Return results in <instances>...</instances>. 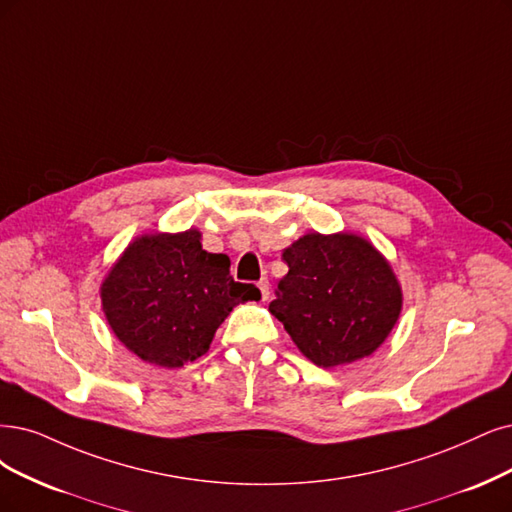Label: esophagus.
I'll list each match as a JSON object with an SVG mask.
<instances>
[{
	"label": "esophagus",
	"mask_w": 512,
	"mask_h": 512,
	"mask_svg": "<svg viewBox=\"0 0 512 512\" xmlns=\"http://www.w3.org/2000/svg\"><path fill=\"white\" fill-rule=\"evenodd\" d=\"M257 287H259V291H261V299L266 301V299L270 297V282H268V278H261V280L257 282Z\"/></svg>",
	"instance_id": "1"
}]
</instances>
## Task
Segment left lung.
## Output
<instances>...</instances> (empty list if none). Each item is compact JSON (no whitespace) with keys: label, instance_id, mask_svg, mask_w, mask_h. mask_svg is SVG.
Returning <instances> with one entry per match:
<instances>
[{"label":"left lung","instance_id":"obj_1","mask_svg":"<svg viewBox=\"0 0 512 512\" xmlns=\"http://www.w3.org/2000/svg\"><path fill=\"white\" fill-rule=\"evenodd\" d=\"M289 274L270 312L318 367L382 346L401 314V287L386 259L354 234H308L282 251Z\"/></svg>","mask_w":512,"mask_h":512}]
</instances>
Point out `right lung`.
I'll return each mask as SVG.
<instances>
[{
	"label": "right lung",
	"mask_w": 512,
	"mask_h": 512,
	"mask_svg": "<svg viewBox=\"0 0 512 512\" xmlns=\"http://www.w3.org/2000/svg\"><path fill=\"white\" fill-rule=\"evenodd\" d=\"M103 310L120 342L145 363L183 367L211 348L213 335L255 285L230 276V257L206 253L200 232L132 242L105 278Z\"/></svg>",
	"instance_id": "add662e5"
}]
</instances>
